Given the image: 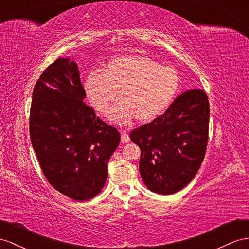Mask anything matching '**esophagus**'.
<instances>
[{"instance_id": "obj_1", "label": "esophagus", "mask_w": 249, "mask_h": 249, "mask_svg": "<svg viewBox=\"0 0 249 249\" xmlns=\"http://www.w3.org/2000/svg\"><path fill=\"white\" fill-rule=\"evenodd\" d=\"M129 141H130V138L128 136V133H127L126 131L121 132V142L124 144V143H128Z\"/></svg>"}]
</instances>
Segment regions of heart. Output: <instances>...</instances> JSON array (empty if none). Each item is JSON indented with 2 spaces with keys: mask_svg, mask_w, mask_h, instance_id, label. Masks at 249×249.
Masks as SVG:
<instances>
[{
  "mask_svg": "<svg viewBox=\"0 0 249 249\" xmlns=\"http://www.w3.org/2000/svg\"><path fill=\"white\" fill-rule=\"evenodd\" d=\"M178 70L144 55L128 54L112 59L103 72L92 71L85 81V90L93 107L108 113L117 101L111 120L129 125L150 122L167 109L180 88Z\"/></svg>",
  "mask_w": 249,
  "mask_h": 249,
  "instance_id": "1",
  "label": "heart"
}]
</instances>
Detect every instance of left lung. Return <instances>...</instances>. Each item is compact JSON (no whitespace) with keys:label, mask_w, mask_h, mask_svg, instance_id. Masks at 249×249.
Returning <instances> with one entry per match:
<instances>
[{"label":"left lung","mask_w":249,"mask_h":249,"mask_svg":"<svg viewBox=\"0 0 249 249\" xmlns=\"http://www.w3.org/2000/svg\"><path fill=\"white\" fill-rule=\"evenodd\" d=\"M209 103L201 89L178 95L168 109L130 133L141 149L140 174L159 195H173L194 179L205 157Z\"/></svg>","instance_id":"8db88e82"}]
</instances>
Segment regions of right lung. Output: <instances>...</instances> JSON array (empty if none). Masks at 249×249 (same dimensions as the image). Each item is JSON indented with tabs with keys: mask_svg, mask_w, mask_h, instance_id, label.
Here are the masks:
<instances>
[{
	"mask_svg": "<svg viewBox=\"0 0 249 249\" xmlns=\"http://www.w3.org/2000/svg\"><path fill=\"white\" fill-rule=\"evenodd\" d=\"M86 93L78 65L59 58L36 83L29 132L46 179L75 201H87L104 187L107 163L121 136L83 100Z\"/></svg>",
	"mask_w": 249,
	"mask_h": 249,
	"instance_id": "add662e5",
	"label": "right lung"
}]
</instances>
